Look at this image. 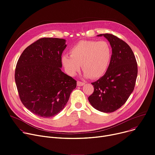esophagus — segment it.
<instances>
[{
    "mask_svg": "<svg viewBox=\"0 0 155 155\" xmlns=\"http://www.w3.org/2000/svg\"><path fill=\"white\" fill-rule=\"evenodd\" d=\"M77 86L81 87V86H83V85H84V84H85V83H84V82H81V81H77Z\"/></svg>",
    "mask_w": 155,
    "mask_h": 155,
    "instance_id": "esophagus-1",
    "label": "esophagus"
}]
</instances>
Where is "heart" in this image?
<instances>
[{"instance_id":"1","label":"heart","mask_w":155,"mask_h":155,"mask_svg":"<svg viewBox=\"0 0 155 155\" xmlns=\"http://www.w3.org/2000/svg\"><path fill=\"white\" fill-rule=\"evenodd\" d=\"M70 54L64 55L62 62L68 74L74 76L81 67L84 77L97 78L108 69L112 50L107 41H81L70 50Z\"/></svg>"}]
</instances>
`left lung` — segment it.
Wrapping results in <instances>:
<instances>
[{
	"label": "left lung",
	"instance_id": "obj_1",
	"mask_svg": "<svg viewBox=\"0 0 155 155\" xmlns=\"http://www.w3.org/2000/svg\"><path fill=\"white\" fill-rule=\"evenodd\" d=\"M109 42L112 59L105 74L91 83L94 91L88 97L91 105L103 112L119 109L134 91L138 73L137 63L130 47L112 34H101Z\"/></svg>",
	"mask_w": 155,
	"mask_h": 155
}]
</instances>
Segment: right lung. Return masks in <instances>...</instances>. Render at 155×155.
Returning <instances> with one entry per match:
<instances>
[{
	"label": "right lung",
	"mask_w": 155,
	"mask_h": 155,
	"mask_svg": "<svg viewBox=\"0 0 155 155\" xmlns=\"http://www.w3.org/2000/svg\"><path fill=\"white\" fill-rule=\"evenodd\" d=\"M65 40L43 38L28 46L17 62L15 80L20 100L32 113L45 118L64 108L77 81L62 72Z\"/></svg>",
	"instance_id": "right-lung-1"
}]
</instances>
